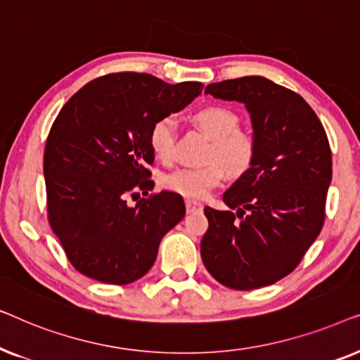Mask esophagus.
<instances>
[{"label":"esophagus","instance_id":"obj_1","mask_svg":"<svg viewBox=\"0 0 360 360\" xmlns=\"http://www.w3.org/2000/svg\"><path fill=\"white\" fill-rule=\"evenodd\" d=\"M185 208H186V213L191 214V213H200V211L203 210V206H201L200 203H196V201L186 200L185 201Z\"/></svg>","mask_w":360,"mask_h":360}]
</instances>
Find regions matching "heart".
I'll return each instance as SVG.
<instances>
[{
    "instance_id": "heart-1",
    "label": "heart",
    "mask_w": 360,
    "mask_h": 360,
    "mask_svg": "<svg viewBox=\"0 0 360 360\" xmlns=\"http://www.w3.org/2000/svg\"><path fill=\"white\" fill-rule=\"evenodd\" d=\"M193 120L210 137L208 159L205 167H181L165 175L164 186L190 200H203L210 191L221 185L226 170L239 176L252 169L257 157V141L248 131L239 129V116L226 106H205L193 115ZM176 121L165 116L157 120L149 131V144L154 155L162 162H172L175 155Z\"/></svg>"
}]
</instances>
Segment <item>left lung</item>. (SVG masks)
<instances>
[{
  "label": "left lung",
  "mask_w": 360,
  "mask_h": 360,
  "mask_svg": "<svg viewBox=\"0 0 360 360\" xmlns=\"http://www.w3.org/2000/svg\"><path fill=\"white\" fill-rule=\"evenodd\" d=\"M205 93L244 103L257 157L223 195L236 213L205 208L201 259L224 287L272 285L298 267L323 229L333 176L326 131L298 93L264 77L211 83Z\"/></svg>",
  "instance_id": "left-lung-1"
}]
</instances>
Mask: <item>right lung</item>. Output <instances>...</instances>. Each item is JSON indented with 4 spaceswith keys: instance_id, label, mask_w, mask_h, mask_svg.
Here are the masks:
<instances>
[{
    "instance_id": "right-lung-1",
    "label": "right lung",
    "mask_w": 360,
    "mask_h": 360,
    "mask_svg": "<svg viewBox=\"0 0 360 360\" xmlns=\"http://www.w3.org/2000/svg\"><path fill=\"white\" fill-rule=\"evenodd\" d=\"M203 90L150 73L98 77L58 112L44 152L47 219L68 262L98 282L127 285L149 272L164 236L185 216L180 195L149 193V131ZM146 196L134 207L127 196Z\"/></svg>"
}]
</instances>
